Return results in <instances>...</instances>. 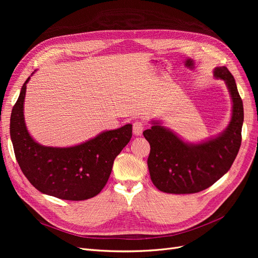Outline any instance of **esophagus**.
I'll return each instance as SVG.
<instances>
[{
    "label": "esophagus",
    "mask_w": 258,
    "mask_h": 258,
    "mask_svg": "<svg viewBox=\"0 0 258 258\" xmlns=\"http://www.w3.org/2000/svg\"><path fill=\"white\" fill-rule=\"evenodd\" d=\"M143 128H144V124L142 123L141 121L135 122V123L133 124V133H134L135 136H141Z\"/></svg>",
    "instance_id": "1"
}]
</instances>
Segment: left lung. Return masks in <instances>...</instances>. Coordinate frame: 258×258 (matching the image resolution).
<instances>
[{
  "mask_svg": "<svg viewBox=\"0 0 258 258\" xmlns=\"http://www.w3.org/2000/svg\"><path fill=\"white\" fill-rule=\"evenodd\" d=\"M214 77L223 79L232 99V116L227 128L215 138L186 143L174 133L153 121L143 132L150 142L148 170L154 185L166 194H196L213 185L230 169L241 143L243 106L234 77L226 67L215 68Z\"/></svg>",
  "mask_w": 258,
  "mask_h": 258,
  "instance_id": "obj_1",
  "label": "left lung"
}]
</instances>
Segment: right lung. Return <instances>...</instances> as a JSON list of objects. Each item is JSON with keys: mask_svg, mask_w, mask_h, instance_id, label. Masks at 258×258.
Returning a JSON list of instances; mask_svg holds the SVG:
<instances>
[{"mask_svg": "<svg viewBox=\"0 0 258 258\" xmlns=\"http://www.w3.org/2000/svg\"><path fill=\"white\" fill-rule=\"evenodd\" d=\"M29 79L21 89L10 118L13 150L25 177L38 191L61 200L84 201L97 196L110 178L115 158L132 138V124L105 131L71 147L40 145L27 131L24 119Z\"/></svg>", "mask_w": 258, "mask_h": 258, "instance_id": "1", "label": "right lung"}]
</instances>
